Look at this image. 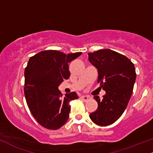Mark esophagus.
<instances>
[{"label":"esophagus","mask_w":153,"mask_h":153,"mask_svg":"<svg viewBox=\"0 0 153 153\" xmlns=\"http://www.w3.org/2000/svg\"><path fill=\"white\" fill-rule=\"evenodd\" d=\"M90 99H91V98L88 97V96H82V97H81V99L83 100L84 101H87Z\"/></svg>","instance_id":"34e87169"}]
</instances>
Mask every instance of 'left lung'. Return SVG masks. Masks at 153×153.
Instances as JSON below:
<instances>
[{
    "instance_id": "obj_1",
    "label": "left lung",
    "mask_w": 153,
    "mask_h": 153,
    "mask_svg": "<svg viewBox=\"0 0 153 153\" xmlns=\"http://www.w3.org/2000/svg\"><path fill=\"white\" fill-rule=\"evenodd\" d=\"M88 55V61L98 70L97 82L105 91L103 99L94 97L98 108L89 117L99 126L111 125L123 114L131 97L136 79L134 65L126 56L109 49Z\"/></svg>"
}]
</instances>
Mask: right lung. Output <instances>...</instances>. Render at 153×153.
<instances>
[{"instance_id":"right-lung-1","label":"right lung","mask_w":153,"mask_h":153,"mask_svg":"<svg viewBox=\"0 0 153 153\" xmlns=\"http://www.w3.org/2000/svg\"><path fill=\"white\" fill-rule=\"evenodd\" d=\"M81 54L45 50L28 61L25 69V97L32 115L45 128L59 129L69 118V101L78 96L76 92L62 96L58 87L70 76L69 62Z\"/></svg>"}]
</instances>
